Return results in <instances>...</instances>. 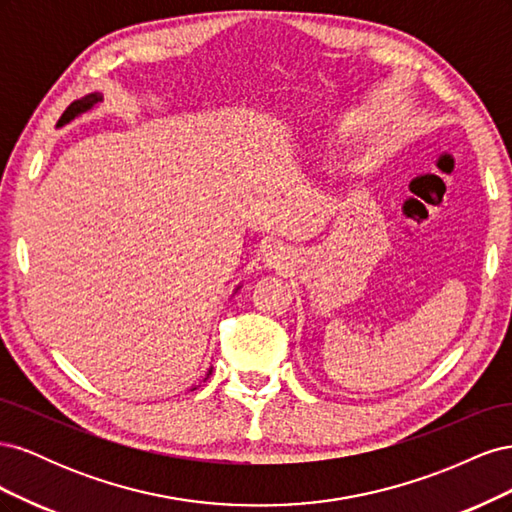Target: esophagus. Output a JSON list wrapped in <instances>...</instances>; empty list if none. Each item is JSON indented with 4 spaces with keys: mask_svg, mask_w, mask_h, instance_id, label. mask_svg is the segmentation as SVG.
<instances>
[{
    "mask_svg": "<svg viewBox=\"0 0 512 512\" xmlns=\"http://www.w3.org/2000/svg\"><path fill=\"white\" fill-rule=\"evenodd\" d=\"M267 256H269L271 265H280V260H282V252L280 250H271Z\"/></svg>",
    "mask_w": 512,
    "mask_h": 512,
    "instance_id": "esophagus-1",
    "label": "esophagus"
}]
</instances>
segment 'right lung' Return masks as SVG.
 I'll return each instance as SVG.
<instances>
[{
    "instance_id": "right-lung-1",
    "label": "right lung",
    "mask_w": 512,
    "mask_h": 512,
    "mask_svg": "<svg viewBox=\"0 0 512 512\" xmlns=\"http://www.w3.org/2000/svg\"><path fill=\"white\" fill-rule=\"evenodd\" d=\"M102 100V96H98V94H91V96H85L83 100H76V102H72L66 111H64V115H61V119H59V126H64V123H68L70 119H74L76 115H81L83 111H87V108H91L94 106L96 102H100Z\"/></svg>"
}]
</instances>
